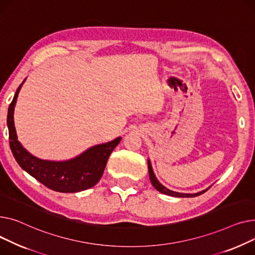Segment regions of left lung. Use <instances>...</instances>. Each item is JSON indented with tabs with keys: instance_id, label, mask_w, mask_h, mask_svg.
<instances>
[{
	"instance_id": "1",
	"label": "left lung",
	"mask_w": 255,
	"mask_h": 255,
	"mask_svg": "<svg viewBox=\"0 0 255 255\" xmlns=\"http://www.w3.org/2000/svg\"><path fill=\"white\" fill-rule=\"evenodd\" d=\"M148 172H149V178H150V181H151L152 185L154 186V188H155L156 190H158L159 192L163 193V194H167V196L176 197V198H193V197L201 196L202 193L206 192V191L209 189V188H207V189L202 190V191L197 192V193H181V192H176V191L170 190V189H168L167 187H164V186L157 180L155 175H154V173H153L151 162H150V160H149V159H148Z\"/></svg>"
}]
</instances>
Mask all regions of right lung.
<instances>
[{"label":"right lung","mask_w":255,"mask_h":255,"mask_svg":"<svg viewBox=\"0 0 255 255\" xmlns=\"http://www.w3.org/2000/svg\"><path fill=\"white\" fill-rule=\"evenodd\" d=\"M23 82L15 93L7 115L9 143L15 159L26 173L54 191L78 192L95 186L100 181L111 152L122 138L93 146L80 155L65 161L45 160L32 155L18 142L14 127V107Z\"/></svg>","instance_id":"1"}]
</instances>
